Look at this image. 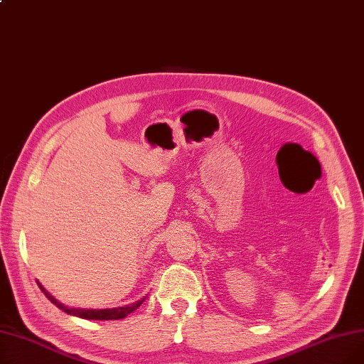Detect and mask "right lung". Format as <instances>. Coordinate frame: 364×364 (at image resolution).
<instances>
[{"mask_svg":"<svg viewBox=\"0 0 364 364\" xmlns=\"http://www.w3.org/2000/svg\"><path fill=\"white\" fill-rule=\"evenodd\" d=\"M38 286H40V289L44 292V295L55 305V307H59L60 310H63L65 313L70 314V316H76V317H81V318H87V320H119L127 317L128 314H131L134 310H137L140 305L143 304V301L146 299L141 298L136 302H131L128 305H124V307H117V309H102V310H87V309H69L66 307L65 304L57 301L50 292H47L44 289V286L38 282Z\"/></svg>","mask_w":364,"mask_h":364,"instance_id":"obj_1","label":"right lung"}]
</instances>
